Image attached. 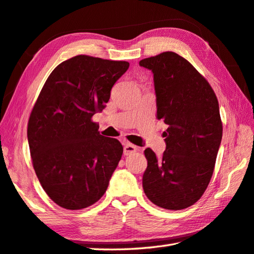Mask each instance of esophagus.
<instances>
[{"mask_svg":"<svg viewBox=\"0 0 254 254\" xmlns=\"http://www.w3.org/2000/svg\"><path fill=\"white\" fill-rule=\"evenodd\" d=\"M136 151H138V148L133 145L131 143H127L124 144V155H130L132 153H135Z\"/></svg>","mask_w":254,"mask_h":254,"instance_id":"34e87169","label":"esophagus"}]
</instances>
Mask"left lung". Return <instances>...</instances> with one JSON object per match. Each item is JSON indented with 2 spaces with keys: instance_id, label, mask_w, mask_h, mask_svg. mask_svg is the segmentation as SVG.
<instances>
[{
  "instance_id": "1",
  "label": "left lung",
  "mask_w": 254,
  "mask_h": 254,
  "mask_svg": "<svg viewBox=\"0 0 254 254\" xmlns=\"http://www.w3.org/2000/svg\"><path fill=\"white\" fill-rule=\"evenodd\" d=\"M140 66L153 71L156 118L168 126L163 156L144 151L143 190L154 205L185 209L200 199L215 170L222 137L218 99L207 79L176 53L142 59Z\"/></svg>"
}]
</instances>
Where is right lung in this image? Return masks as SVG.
Wrapping results in <instances>:
<instances>
[{"instance_id": "add662e5", "label": "right lung", "mask_w": 254, "mask_h": 254, "mask_svg": "<svg viewBox=\"0 0 254 254\" xmlns=\"http://www.w3.org/2000/svg\"><path fill=\"white\" fill-rule=\"evenodd\" d=\"M128 66L88 55L67 59L49 74L29 114L34 171L48 197L64 209L100 199L121 160V143L100 135L92 117L103 110Z\"/></svg>"}]
</instances>
